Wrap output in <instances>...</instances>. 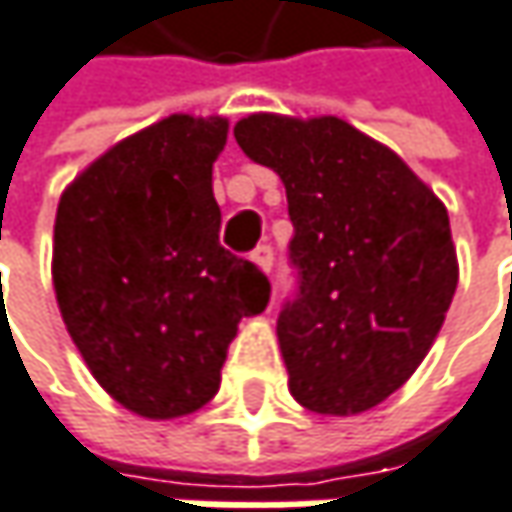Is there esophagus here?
Listing matches in <instances>:
<instances>
[{"label": "esophagus", "mask_w": 512, "mask_h": 512, "mask_svg": "<svg viewBox=\"0 0 512 512\" xmlns=\"http://www.w3.org/2000/svg\"><path fill=\"white\" fill-rule=\"evenodd\" d=\"M252 260H255V263L260 266V269H263V272H269V269H272V260H275V252H272V246H269V243L257 246L255 255H252Z\"/></svg>", "instance_id": "1"}]
</instances>
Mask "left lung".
<instances>
[{
    "mask_svg": "<svg viewBox=\"0 0 512 512\" xmlns=\"http://www.w3.org/2000/svg\"><path fill=\"white\" fill-rule=\"evenodd\" d=\"M234 137L287 190L299 287L281 307L278 346L290 393L328 416L381 404L425 360L454 299L448 210L343 119L252 114Z\"/></svg>",
    "mask_w": 512,
    "mask_h": 512,
    "instance_id": "obj_1",
    "label": "left lung"
}]
</instances>
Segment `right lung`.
I'll return each instance as SVG.
<instances>
[{
	"label": "right lung",
	"instance_id": "right-lung-1",
	"mask_svg": "<svg viewBox=\"0 0 512 512\" xmlns=\"http://www.w3.org/2000/svg\"><path fill=\"white\" fill-rule=\"evenodd\" d=\"M228 119L172 114L64 190L55 296L93 378L137 416L175 419L219 390L237 325L269 302L252 260L219 246L210 172Z\"/></svg>",
	"mask_w": 512,
	"mask_h": 512
}]
</instances>
